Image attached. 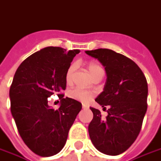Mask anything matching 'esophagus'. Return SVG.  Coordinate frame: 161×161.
I'll use <instances>...</instances> for the list:
<instances>
[{"instance_id": "1", "label": "esophagus", "mask_w": 161, "mask_h": 161, "mask_svg": "<svg viewBox=\"0 0 161 161\" xmlns=\"http://www.w3.org/2000/svg\"><path fill=\"white\" fill-rule=\"evenodd\" d=\"M82 108H88V106L87 104H82Z\"/></svg>"}]
</instances>
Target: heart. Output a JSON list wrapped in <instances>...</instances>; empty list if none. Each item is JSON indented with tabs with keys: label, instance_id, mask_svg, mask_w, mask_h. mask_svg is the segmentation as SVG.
I'll return each instance as SVG.
<instances>
[{
	"label": "heart",
	"instance_id": "obj_1",
	"mask_svg": "<svg viewBox=\"0 0 161 161\" xmlns=\"http://www.w3.org/2000/svg\"><path fill=\"white\" fill-rule=\"evenodd\" d=\"M87 68H88V71H89L92 77L97 73L101 72V71H103V69L95 62H90L88 64V66H87ZM75 70H76V65L75 64H73L68 67L66 74V82L67 84H71L72 81H73ZM68 96L70 98L79 101V102L86 103V102H88L89 100L91 99L92 94L89 91L86 90V89H83V88H80V87H76V88H74V89H72V90H70L68 92Z\"/></svg>",
	"mask_w": 161,
	"mask_h": 161
}]
</instances>
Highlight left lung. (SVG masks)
Returning <instances> with one entry per match:
<instances>
[{
	"instance_id": "obj_1",
	"label": "left lung",
	"mask_w": 161,
	"mask_h": 161,
	"mask_svg": "<svg viewBox=\"0 0 161 161\" xmlns=\"http://www.w3.org/2000/svg\"><path fill=\"white\" fill-rule=\"evenodd\" d=\"M97 58L106 71L103 91L95 99L104 111L90 108L94 114L88 133L97 150L107 155L124 153L136 140L147 109V81L138 66L120 53L108 49L86 51ZM108 109H106V107Z\"/></svg>"
}]
</instances>
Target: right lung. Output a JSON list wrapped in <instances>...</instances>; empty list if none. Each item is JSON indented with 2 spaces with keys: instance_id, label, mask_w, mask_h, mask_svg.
<instances>
[{
  "instance_id": "add662e5",
  "label": "right lung",
  "mask_w": 161,
  "mask_h": 161,
  "mask_svg": "<svg viewBox=\"0 0 161 161\" xmlns=\"http://www.w3.org/2000/svg\"><path fill=\"white\" fill-rule=\"evenodd\" d=\"M79 53L45 47L23 60L14 75L9 89L11 114L25 145L42 157L62 150L82 108L80 102L63 98L61 94L66 87V71ZM54 93L61 99L58 110L48 104V98Z\"/></svg>"
}]
</instances>
